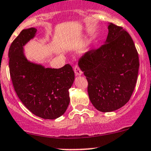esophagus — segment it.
<instances>
[{"mask_svg":"<svg viewBox=\"0 0 151 151\" xmlns=\"http://www.w3.org/2000/svg\"><path fill=\"white\" fill-rule=\"evenodd\" d=\"M74 73H75L76 76H81L82 74V72L78 66H76L74 67Z\"/></svg>","mask_w":151,"mask_h":151,"instance_id":"obj_1","label":"esophagus"}]
</instances>
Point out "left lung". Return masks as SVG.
I'll return each mask as SVG.
<instances>
[{
  "label": "left lung",
  "mask_w": 151,
  "mask_h": 151,
  "mask_svg": "<svg viewBox=\"0 0 151 151\" xmlns=\"http://www.w3.org/2000/svg\"><path fill=\"white\" fill-rule=\"evenodd\" d=\"M105 44L87 51L78 65L88 82L89 100L97 110L109 112L128 102L135 89L139 59L131 36L108 23Z\"/></svg>",
  "instance_id": "1"
}]
</instances>
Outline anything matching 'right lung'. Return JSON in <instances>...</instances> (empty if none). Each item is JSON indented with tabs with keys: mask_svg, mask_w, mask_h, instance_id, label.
<instances>
[{
	"mask_svg": "<svg viewBox=\"0 0 151 151\" xmlns=\"http://www.w3.org/2000/svg\"><path fill=\"white\" fill-rule=\"evenodd\" d=\"M37 29L22 30L9 49V69L14 89L25 107L43 119L62 116L69 106V89L74 80L69 64L60 69L46 68L29 61L24 46L36 35Z\"/></svg>",
	"mask_w": 151,
	"mask_h": 151,
	"instance_id": "right-lung-1",
	"label": "right lung"
}]
</instances>
